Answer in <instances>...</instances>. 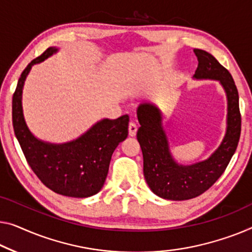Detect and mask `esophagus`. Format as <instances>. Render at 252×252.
<instances>
[{"mask_svg": "<svg viewBox=\"0 0 252 252\" xmlns=\"http://www.w3.org/2000/svg\"><path fill=\"white\" fill-rule=\"evenodd\" d=\"M137 130H138V126H136V123L133 122H130L129 123V136L130 137H134L137 134Z\"/></svg>", "mask_w": 252, "mask_h": 252, "instance_id": "esophagus-1", "label": "esophagus"}]
</instances>
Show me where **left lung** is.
<instances>
[{
    "label": "left lung",
    "instance_id": "1",
    "mask_svg": "<svg viewBox=\"0 0 252 252\" xmlns=\"http://www.w3.org/2000/svg\"><path fill=\"white\" fill-rule=\"evenodd\" d=\"M193 52L198 59L193 79L219 81L226 94V131L220 145L207 159L180 164L171 153L162 111L152 103L139 105L137 118L140 127L137 139L144 157L145 180L156 196L167 200H188L208 190L230 163L241 133L239 93L231 73L208 52L198 48Z\"/></svg>",
    "mask_w": 252,
    "mask_h": 252
}]
</instances>
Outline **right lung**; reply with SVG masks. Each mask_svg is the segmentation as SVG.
Masks as SVG:
<instances>
[{
  "mask_svg": "<svg viewBox=\"0 0 252 252\" xmlns=\"http://www.w3.org/2000/svg\"><path fill=\"white\" fill-rule=\"evenodd\" d=\"M58 52V47H48L21 73L12 98L13 130L29 166L45 186L62 196L87 198L102 190L112 154L127 137L129 115L97 121L80 137L63 144L35 137L25 120L22 90L32 65Z\"/></svg>",
  "mask_w": 252,
  "mask_h": 252,
  "instance_id": "right-lung-1",
  "label": "right lung"
}]
</instances>
